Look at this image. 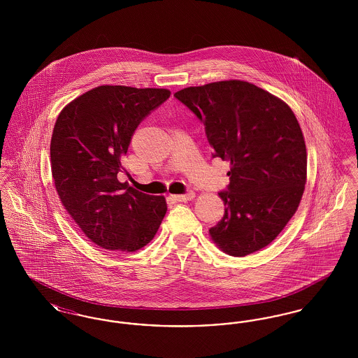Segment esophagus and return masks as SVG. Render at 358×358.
I'll return each instance as SVG.
<instances>
[{
    "instance_id": "esophagus-1",
    "label": "esophagus",
    "mask_w": 358,
    "mask_h": 358,
    "mask_svg": "<svg viewBox=\"0 0 358 358\" xmlns=\"http://www.w3.org/2000/svg\"><path fill=\"white\" fill-rule=\"evenodd\" d=\"M171 199L176 201L185 203V201L194 199V192H187V194H174V196H171Z\"/></svg>"
}]
</instances>
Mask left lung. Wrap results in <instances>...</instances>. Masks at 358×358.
Instances as JSON below:
<instances>
[{"label": "left lung", "mask_w": 358, "mask_h": 358, "mask_svg": "<svg viewBox=\"0 0 358 358\" xmlns=\"http://www.w3.org/2000/svg\"><path fill=\"white\" fill-rule=\"evenodd\" d=\"M174 96L204 123L213 157L229 162L224 217L209 229L231 256L268 245L296 212L307 178L305 136L289 104L244 80L187 87Z\"/></svg>", "instance_id": "1"}]
</instances>
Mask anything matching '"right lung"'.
Listing matches in <instances>:
<instances>
[{
    "mask_svg": "<svg viewBox=\"0 0 358 358\" xmlns=\"http://www.w3.org/2000/svg\"><path fill=\"white\" fill-rule=\"evenodd\" d=\"M169 96L166 88L98 85L69 102L55 122L51 169L59 199L104 250L136 252L165 217L164 196L138 192L117 174L139 122Z\"/></svg>",
    "mask_w": 358,
    "mask_h": 358,
    "instance_id": "1",
    "label": "right lung"
}]
</instances>
